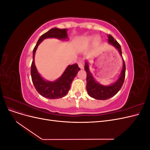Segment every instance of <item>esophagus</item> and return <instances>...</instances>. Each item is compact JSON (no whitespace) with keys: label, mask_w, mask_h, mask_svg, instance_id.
Wrapping results in <instances>:
<instances>
[{"label":"esophagus","mask_w":150,"mask_h":150,"mask_svg":"<svg viewBox=\"0 0 150 150\" xmlns=\"http://www.w3.org/2000/svg\"><path fill=\"white\" fill-rule=\"evenodd\" d=\"M78 66L79 67L81 68V69H84V65H83V62L82 61H79L78 62Z\"/></svg>","instance_id":"34e87169"}]
</instances>
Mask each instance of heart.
<instances>
[{"instance_id":"1","label":"heart","mask_w":150,"mask_h":150,"mask_svg":"<svg viewBox=\"0 0 150 150\" xmlns=\"http://www.w3.org/2000/svg\"><path fill=\"white\" fill-rule=\"evenodd\" d=\"M100 40V38L98 36L97 37H94V36H88V37H86L83 39V40H81V45L83 47L86 46H88L89 45H90L93 42H98L99 40Z\"/></svg>"}]
</instances>
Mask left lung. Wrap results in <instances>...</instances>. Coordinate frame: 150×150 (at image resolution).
I'll return each instance as SVG.
<instances>
[{
	"mask_svg": "<svg viewBox=\"0 0 150 150\" xmlns=\"http://www.w3.org/2000/svg\"><path fill=\"white\" fill-rule=\"evenodd\" d=\"M107 36L108 38L109 44L114 46L118 51L120 56L122 57V68L118 79L115 83L111 84L110 85L104 86L99 83L95 80L89 70L88 61H85L84 69L86 71V74H87V77H86V81H87L86 89H87L89 96L96 99H98V100H106V99L114 96L121 89L125 78L126 66L124 59L122 56L121 46L111 35H107Z\"/></svg>",
	"mask_w": 150,
	"mask_h": 150,
	"instance_id": "obj_1",
	"label": "left lung"
}]
</instances>
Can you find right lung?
I'll use <instances>...</instances> for the list:
<instances>
[{"label": "right lung", "instance_id": "1", "mask_svg": "<svg viewBox=\"0 0 150 150\" xmlns=\"http://www.w3.org/2000/svg\"><path fill=\"white\" fill-rule=\"evenodd\" d=\"M67 29L54 28L48 30L39 38L33 50V62H32L30 74L32 81L37 91L43 97L48 99H59L64 97L71 88V83L78 71L81 70L77 64L67 66L62 74L54 81L44 79L40 76L35 65L34 57L39 45L44 39L56 38L61 40H68Z\"/></svg>", "mask_w": 150, "mask_h": 150}]
</instances>
